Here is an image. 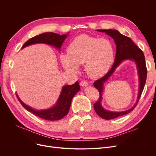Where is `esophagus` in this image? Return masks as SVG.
Returning a JSON list of instances; mask_svg holds the SVG:
<instances>
[{
  "mask_svg": "<svg viewBox=\"0 0 156 156\" xmlns=\"http://www.w3.org/2000/svg\"><path fill=\"white\" fill-rule=\"evenodd\" d=\"M88 82L87 81H85V80H83V81H81V82H80V86L81 87H87V86H88Z\"/></svg>",
  "mask_w": 156,
  "mask_h": 156,
  "instance_id": "1",
  "label": "esophagus"
}]
</instances>
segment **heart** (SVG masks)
<instances>
[{"mask_svg":"<svg viewBox=\"0 0 156 156\" xmlns=\"http://www.w3.org/2000/svg\"><path fill=\"white\" fill-rule=\"evenodd\" d=\"M67 52L60 55L62 67L76 73L79 66L84 64L86 74L93 79L105 75L114 60V47L110 40L87 35L76 37L69 44Z\"/></svg>","mask_w":156,"mask_h":156,"instance_id":"1","label":"heart"}]
</instances>
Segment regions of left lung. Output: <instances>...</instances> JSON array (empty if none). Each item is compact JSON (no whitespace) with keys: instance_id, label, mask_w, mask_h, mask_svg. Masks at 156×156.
<instances>
[{"instance_id":"8db88e82","label":"left lung","mask_w":156,"mask_h":156,"mask_svg":"<svg viewBox=\"0 0 156 156\" xmlns=\"http://www.w3.org/2000/svg\"><path fill=\"white\" fill-rule=\"evenodd\" d=\"M97 31L104 32L107 35H109L114 39V42H115L116 45L115 60H114V62L112 68L105 76L96 80L94 83V87H95L99 90L100 94L99 99L94 104V110L101 118L104 119L109 120L125 115V114H127L134 109L143 92L146 82L147 70L146 68L145 59L144 52L140 48H138L136 46V45L130 38L121 34L116 30H97ZM125 60H132L136 62L137 66L139 78V90L137 100L133 107L128 110L121 112L107 111L104 110L101 105L103 90V84L112 74L118 66Z\"/></svg>"}]
</instances>
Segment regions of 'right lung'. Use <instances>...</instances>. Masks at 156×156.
<instances>
[{"label": "right lung", "instance_id": "add662e5", "mask_svg": "<svg viewBox=\"0 0 156 156\" xmlns=\"http://www.w3.org/2000/svg\"><path fill=\"white\" fill-rule=\"evenodd\" d=\"M59 35L52 32L44 33L28 40L23 45L22 48L28 45L35 44H45L55 47L60 50L64 40L67 38L69 34ZM80 87L78 81H76L73 85H64L62 87L61 94L58 98L56 104L53 107L43 110H35L27 105L21 101L18 94H16L18 101L21 105L27 111L34 114V115L48 121L59 120L64 117L69 112L71 101L73 97L80 90Z\"/></svg>", "mask_w": 156, "mask_h": 156}]
</instances>
